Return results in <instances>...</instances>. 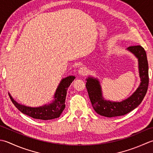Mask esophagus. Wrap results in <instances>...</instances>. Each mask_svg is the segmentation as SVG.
<instances>
[{
  "instance_id": "obj_1",
  "label": "esophagus",
  "mask_w": 153,
  "mask_h": 153,
  "mask_svg": "<svg viewBox=\"0 0 153 153\" xmlns=\"http://www.w3.org/2000/svg\"><path fill=\"white\" fill-rule=\"evenodd\" d=\"M87 72H88V71H87V68L86 67H82L79 68V73L80 76H85L87 74Z\"/></svg>"
}]
</instances>
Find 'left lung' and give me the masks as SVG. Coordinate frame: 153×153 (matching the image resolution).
<instances>
[{"mask_svg":"<svg viewBox=\"0 0 153 153\" xmlns=\"http://www.w3.org/2000/svg\"><path fill=\"white\" fill-rule=\"evenodd\" d=\"M127 49L138 59L141 79V83L137 89L129 98L120 102L104 100L99 80L93 77L86 79V87L90 102L95 111L100 116L111 117L128 114L141 104L147 92L149 80V65L145 49L141 45L129 46Z\"/></svg>","mask_w":153,"mask_h":153,"instance_id":"obj_1","label":"left lung"}]
</instances>
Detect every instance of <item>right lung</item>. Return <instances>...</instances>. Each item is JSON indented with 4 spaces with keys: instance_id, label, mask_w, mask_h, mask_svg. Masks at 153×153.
Returning a JSON list of instances; mask_svg holds the SVG:
<instances>
[{
    "instance_id": "1",
    "label": "right lung",
    "mask_w": 153,
    "mask_h": 153,
    "mask_svg": "<svg viewBox=\"0 0 153 153\" xmlns=\"http://www.w3.org/2000/svg\"><path fill=\"white\" fill-rule=\"evenodd\" d=\"M74 79H75V76H68L62 79L56 90L54 95V100L51 104L48 105L45 104L43 106L32 108L21 105L16 102L9 93L8 94L12 102L22 113L32 117L34 119L42 120H53L60 116L64 110L65 108V102L67 96V90L68 87L71 85Z\"/></svg>"
}]
</instances>
